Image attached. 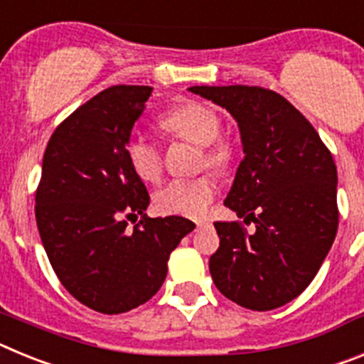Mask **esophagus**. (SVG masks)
<instances>
[{
	"label": "esophagus",
	"instance_id": "esophagus-1",
	"mask_svg": "<svg viewBox=\"0 0 364 364\" xmlns=\"http://www.w3.org/2000/svg\"><path fill=\"white\" fill-rule=\"evenodd\" d=\"M195 224H197V228H204V226H208L210 222H208V220H197Z\"/></svg>",
	"mask_w": 364,
	"mask_h": 364
}]
</instances>
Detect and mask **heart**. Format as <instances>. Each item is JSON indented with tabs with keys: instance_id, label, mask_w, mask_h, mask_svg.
<instances>
[{
	"instance_id": "b5f03b06",
	"label": "heart",
	"mask_w": 364,
	"mask_h": 364,
	"mask_svg": "<svg viewBox=\"0 0 364 364\" xmlns=\"http://www.w3.org/2000/svg\"><path fill=\"white\" fill-rule=\"evenodd\" d=\"M164 129L175 136L202 147L200 166L208 164L222 169L231 159V149L226 142L217 140L220 134V120L202 104H186L166 114ZM125 154L133 171L146 182H154L162 175V154L159 146L142 134H134L125 146ZM217 184L210 175L195 178H175L154 193V205L160 213L200 217L213 202Z\"/></svg>"
}]
</instances>
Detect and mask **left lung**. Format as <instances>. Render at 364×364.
Segmentation results:
<instances>
[{
	"label": "left lung",
	"instance_id": "left-lung-1",
	"mask_svg": "<svg viewBox=\"0 0 364 364\" xmlns=\"http://www.w3.org/2000/svg\"><path fill=\"white\" fill-rule=\"evenodd\" d=\"M188 91L226 109L239 125L244 159L224 205L253 222H215L210 259L230 301L266 311L294 301L319 272L337 233V169L314 125L262 87L195 85Z\"/></svg>",
	"mask_w": 364,
	"mask_h": 364
}]
</instances>
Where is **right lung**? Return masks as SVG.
<instances>
[{
  "label": "right lung",
  "mask_w": 364,
  "mask_h": 364,
  "mask_svg": "<svg viewBox=\"0 0 364 364\" xmlns=\"http://www.w3.org/2000/svg\"><path fill=\"white\" fill-rule=\"evenodd\" d=\"M151 91L114 85L96 95L54 131L41 164L36 222L45 252L65 290L102 314L149 301L171 252L195 230L184 217L144 213L149 195L125 146ZM125 218L139 220L133 230Z\"/></svg>",
  "instance_id": "obj_1"
}]
</instances>
